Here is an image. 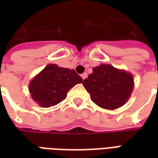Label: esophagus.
Wrapping results in <instances>:
<instances>
[{
  "label": "esophagus",
  "instance_id": "obj_1",
  "mask_svg": "<svg viewBox=\"0 0 158 158\" xmlns=\"http://www.w3.org/2000/svg\"><path fill=\"white\" fill-rule=\"evenodd\" d=\"M81 77H82L83 79H86V78H87V73H84L81 74Z\"/></svg>",
  "mask_w": 158,
  "mask_h": 158
}]
</instances>
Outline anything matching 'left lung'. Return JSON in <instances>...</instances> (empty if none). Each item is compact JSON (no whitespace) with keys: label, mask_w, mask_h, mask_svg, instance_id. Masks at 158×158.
Wrapping results in <instances>:
<instances>
[{"label":"left lung","mask_w":158,"mask_h":158,"mask_svg":"<svg viewBox=\"0 0 158 158\" xmlns=\"http://www.w3.org/2000/svg\"><path fill=\"white\" fill-rule=\"evenodd\" d=\"M83 82L93 102L102 108L114 110L123 106L134 89L133 75L109 64H101Z\"/></svg>","instance_id":"8db88e82"}]
</instances>
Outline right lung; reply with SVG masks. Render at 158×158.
<instances>
[{"mask_svg":"<svg viewBox=\"0 0 158 158\" xmlns=\"http://www.w3.org/2000/svg\"><path fill=\"white\" fill-rule=\"evenodd\" d=\"M82 82V78L73 69L49 64L30 81L29 89L38 105L50 107L62 102L69 89Z\"/></svg>","mask_w":158,"mask_h":158,"instance_id":"obj_1","label":"right lung"}]
</instances>
